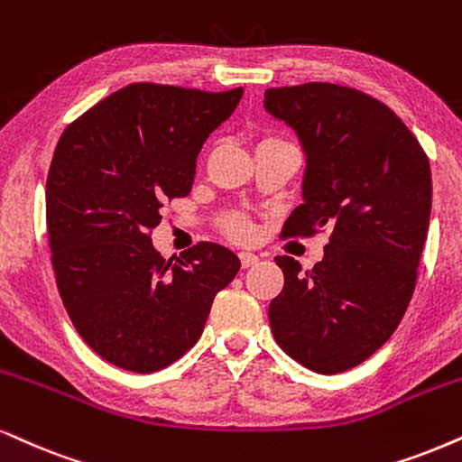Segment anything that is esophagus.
I'll list each match as a JSON object with an SVG mask.
<instances>
[{"instance_id": "34e87169", "label": "esophagus", "mask_w": 462, "mask_h": 462, "mask_svg": "<svg viewBox=\"0 0 462 462\" xmlns=\"http://www.w3.org/2000/svg\"><path fill=\"white\" fill-rule=\"evenodd\" d=\"M238 258H241V264H243V268L254 266L255 262H258V255L251 254V251H241V254H238Z\"/></svg>"}]
</instances>
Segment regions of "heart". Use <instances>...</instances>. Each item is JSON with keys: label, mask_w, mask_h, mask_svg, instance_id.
Segmentation results:
<instances>
[{"label": "heart", "mask_w": 462, "mask_h": 462, "mask_svg": "<svg viewBox=\"0 0 462 462\" xmlns=\"http://www.w3.org/2000/svg\"><path fill=\"white\" fill-rule=\"evenodd\" d=\"M226 232L232 238H238V241H241V238H247L249 236L251 226L245 219H241V217H232V219H227Z\"/></svg>", "instance_id": "obj_1"}]
</instances>
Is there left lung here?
I'll list each match as a JSON object with an SVG mask.
<instances>
[{
  "label": "left lung",
  "mask_w": 462,
  "mask_h": 462,
  "mask_svg": "<svg viewBox=\"0 0 462 462\" xmlns=\"http://www.w3.org/2000/svg\"><path fill=\"white\" fill-rule=\"evenodd\" d=\"M264 108L307 155L305 202L285 236L332 230L311 271L274 258L285 283L268 307L273 337L302 366L335 375L375 354L407 311L433 200L429 157L386 104L352 87H277Z\"/></svg>",
  "instance_id": "1"
}]
</instances>
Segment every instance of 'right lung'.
<instances>
[{"label": "right lung", "mask_w": 462, "mask_h": 462, "mask_svg": "<svg viewBox=\"0 0 462 462\" xmlns=\"http://www.w3.org/2000/svg\"><path fill=\"white\" fill-rule=\"evenodd\" d=\"M243 89L134 83L66 127L46 179L51 262L76 332L119 369L153 373L200 338L241 260L198 243L163 260L151 243L163 202L191 191L208 134Z\"/></svg>", "instance_id": "obj_1"}]
</instances>
